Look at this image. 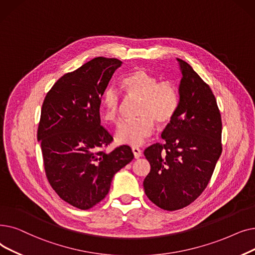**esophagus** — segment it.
Wrapping results in <instances>:
<instances>
[{
    "label": "esophagus",
    "mask_w": 255,
    "mask_h": 255,
    "mask_svg": "<svg viewBox=\"0 0 255 255\" xmlns=\"http://www.w3.org/2000/svg\"><path fill=\"white\" fill-rule=\"evenodd\" d=\"M131 151H132V153H134L135 159H139V157L142 155V151H141V149L138 148V147H132V148H131Z\"/></svg>",
    "instance_id": "obj_1"
}]
</instances>
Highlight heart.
<instances>
[{
	"mask_svg": "<svg viewBox=\"0 0 255 255\" xmlns=\"http://www.w3.org/2000/svg\"><path fill=\"white\" fill-rule=\"evenodd\" d=\"M123 87L130 98H139L137 119L120 123L115 130V139L120 144L139 146L154 131L155 123L167 126L174 118L179 96L172 81H160L144 68H138L123 80ZM104 118L115 123L119 117L121 105L120 92L115 87H108L102 100Z\"/></svg>",
	"mask_w": 255,
	"mask_h": 255,
	"instance_id": "1",
	"label": "heart"
}]
</instances>
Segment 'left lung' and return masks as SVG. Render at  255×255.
<instances>
[{
	"label": "left lung",
	"instance_id": "8db88e82",
	"mask_svg": "<svg viewBox=\"0 0 255 255\" xmlns=\"http://www.w3.org/2000/svg\"><path fill=\"white\" fill-rule=\"evenodd\" d=\"M179 103L162 132L165 143L147 147L150 172L143 181L151 202L166 211L183 209L207 188L222 152V121L215 95L194 69L177 58Z\"/></svg>",
	"mask_w": 255,
	"mask_h": 255
}]
</instances>
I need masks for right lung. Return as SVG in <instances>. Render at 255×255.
I'll return each instance as SVG.
<instances>
[{"label": "right lung", "mask_w": 255, "mask_h": 255, "mask_svg": "<svg viewBox=\"0 0 255 255\" xmlns=\"http://www.w3.org/2000/svg\"><path fill=\"white\" fill-rule=\"evenodd\" d=\"M121 64L94 58L60 78L42 104L37 140L47 180L60 198L80 210L102 201L115 173L134 159L128 145L101 150L113 141L101 126V99Z\"/></svg>", "instance_id": "right-lung-1"}]
</instances>
